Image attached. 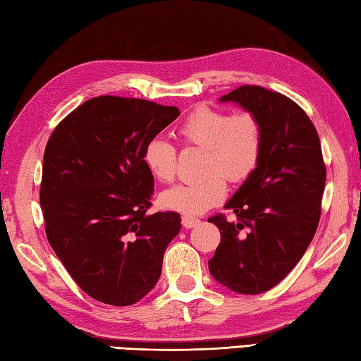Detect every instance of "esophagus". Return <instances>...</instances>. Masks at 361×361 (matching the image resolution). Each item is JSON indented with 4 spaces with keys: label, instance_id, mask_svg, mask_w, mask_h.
Wrapping results in <instances>:
<instances>
[{
    "label": "esophagus",
    "instance_id": "34e87169",
    "mask_svg": "<svg viewBox=\"0 0 361 361\" xmlns=\"http://www.w3.org/2000/svg\"><path fill=\"white\" fill-rule=\"evenodd\" d=\"M199 224H201V221H199L197 218H191V216H187V214L182 216V226L185 228H193V227L199 226Z\"/></svg>",
    "mask_w": 361,
    "mask_h": 361
}]
</instances>
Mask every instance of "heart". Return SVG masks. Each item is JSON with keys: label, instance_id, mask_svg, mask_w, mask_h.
<instances>
[{"label": "heart", "instance_id": "1", "mask_svg": "<svg viewBox=\"0 0 361 361\" xmlns=\"http://www.w3.org/2000/svg\"><path fill=\"white\" fill-rule=\"evenodd\" d=\"M179 135L187 147L205 148L199 180L178 183L162 191L159 202L165 210L187 216L202 214L224 201L227 183L247 180L259 165L264 134L261 122L252 113L231 114L228 111L197 106L179 126ZM143 162L154 179L171 182L178 171V151L170 140L153 137L143 149Z\"/></svg>", "mask_w": 361, "mask_h": 361}]
</instances>
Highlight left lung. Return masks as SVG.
Returning <instances> with one entry per match:
<instances>
[{
  "mask_svg": "<svg viewBox=\"0 0 361 361\" xmlns=\"http://www.w3.org/2000/svg\"><path fill=\"white\" fill-rule=\"evenodd\" d=\"M219 102L258 117L264 145L258 168L226 204L238 221L208 219L221 231L208 269L230 290L256 295L283 281L314 239L326 183L322 143L307 114L283 94L244 85Z\"/></svg>",
  "mask_w": 361,
  "mask_h": 361,
  "instance_id": "1",
  "label": "left lung"
}]
</instances>
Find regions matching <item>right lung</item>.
Segmentation results:
<instances>
[{
  "label": "right lung",
  "mask_w": 361,
  "mask_h": 361,
  "mask_svg": "<svg viewBox=\"0 0 361 361\" xmlns=\"http://www.w3.org/2000/svg\"><path fill=\"white\" fill-rule=\"evenodd\" d=\"M176 106L102 95L61 120L43 157L39 205L55 255L85 293L111 306L140 301L162 274L180 214H148L154 178L147 143Z\"/></svg>",
  "instance_id": "1"
}]
</instances>
